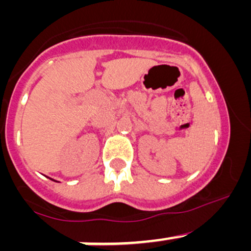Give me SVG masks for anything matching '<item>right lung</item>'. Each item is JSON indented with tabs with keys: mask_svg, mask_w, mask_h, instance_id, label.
Masks as SVG:
<instances>
[{
	"mask_svg": "<svg viewBox=\"0 0 251 251\" xmlns=\"http://www.w3.org/2000/svg\"><path fill=\"white\" fill-rule=\"evenodd\" d=\"M50 179H52V178H50ZM53 181H54V179H53ZM55 182H57V181H55Z\"/></svg>",
	"mask_w": 251,
	"mask_h": 251,
	"instance_id": "right-lung-1",
	"label": "right lung"
}]
</instances>
